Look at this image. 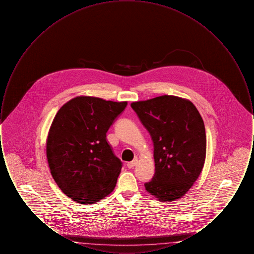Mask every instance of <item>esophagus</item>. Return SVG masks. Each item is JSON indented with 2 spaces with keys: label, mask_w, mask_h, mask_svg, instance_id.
I'll use <instances>...</instances> for the list:
<instances>
[{
  "label": "esophagus",
  "mask_w": 254,
  "mask_h": 254,
  "mask_svg": "<svg viewBox=\"0 0 254 254\" xmlns=\"http://www.w3.org/2000/svg\"><path fill=\"white\" fill-rule=\"evenodd\" d=\"M137 163H138V160H137V159H134L131 162H128V163H127V167L128 169H133V168L136 166Z\"/></svg>",
  "instance_id": "34e87169"
}]
</instances>
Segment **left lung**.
Listing matches in <instances>:
<instances>
[{
    "label": "left lung",
    "instance_id": "1",
    "mask_svg": "<svg viewBox=\"0 0 254 254\" xmlns=\"http://www.w3.org/2000/svg\"><path fill=\"white\" fill-rule=\"evenodd\" d=\"M131 108L154 146L155 173L145 190L162 202L181 198L205 164V125L199 111L190 101L172 95L134 102Z\"/></svg>",
    "mask_w": 254,
    "mask_h": 254
}]
</instances>
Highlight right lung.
<instances>
[{
  "label": "right lung",
  "instance_id": "right-lung-1",
  "mask_svg": "<svg viewBox=\"0 0 254 254\" xmlns=\"http://www.w3.org/2000/svg\"><path fill=\"white\" fill-rule=\"evenodd\" d=\"M127 102L79 96L64 104L49 128L47 157L61 190L90 205L111 193L122 162L107 141V132Z\"/></svg>",
  "mask_w": 254,
  "mask_h": 254
}]
</instances>
